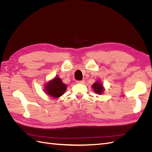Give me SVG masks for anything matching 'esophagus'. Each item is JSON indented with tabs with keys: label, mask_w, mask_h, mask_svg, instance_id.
<instances>
[{
	"label": "esophagus",
	"mask_w": 152,
	"mask_h": 152,
	"mask_svg": "<svg viewBox=\"0 0 152 152\" xmlns=\"http://www.w3.org/2000/svg\"><path fill=\"white\" fill-rule=\"evenodd\" d=\"M76 82L77 84H84L85 83V80H77Z\"/></svg>",
	"instance_id": "34e87169"
}]
</instances>
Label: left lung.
Masks as SVG:
<instances>
[{
    "instance_id": "obj_1",
    "label": "left lung",
    "mask_w": 152,
    "mask_h": 152,
    "mask_svg": "<svg viewBox=\"0 0 152 152\" xmlns=\"http://www.w3.org/2000/svg\"><path fill=\"white\" fill-rule=\"evenodd\" d=\"M92 87H93V88L94 89V91L95 93L98 94H102L104 90L103 84H102V82H101L99 80L96 82L95 83H94L93 84Z\"/></svg>"
}]
</instances>
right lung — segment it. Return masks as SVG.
Masks as SVG:
<instances>
[{"mask_svg":"<svg viewBox=\"0 0 152 152\" xmlns=\"http://www.w3.org/2000/svg\"><path fill=\"white\" fill-rule=\"evenodd\" d=\"M44 88L45 93L49 96L54 98H58L65 93L66 85L63 83L60 78L56 77L53 80L47 82Z\"/></svg>","mask_w":152,"mask_h":152,"instance_id":"add662e5","label":"right lung"}]
</instances>
